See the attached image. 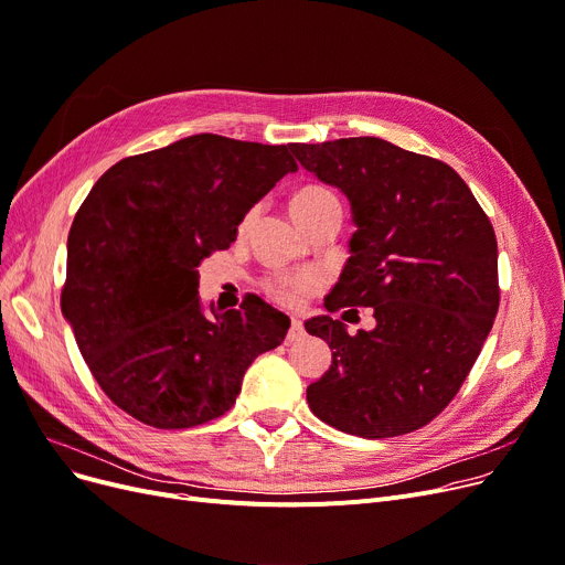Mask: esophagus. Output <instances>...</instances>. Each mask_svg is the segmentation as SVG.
Segmentation results:
<instances>
[{
    "mask_svg": "<svg viewBox=\"0 0 565 565\" xmlns=\"http://www.w3.org/2000/svg\"><path fill=\"white\" fill-rule=\"evenodd\" d=\"M305 337V326H302V321L300 318H292L290 321V330H288V341H300Z\"/></svg>",
    "mask_w": 565,
    "mask_h": 565,
    "instance_id": "esophagus-1",
    "label": "esophagus"
}]
</instances>
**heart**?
Returning a JSON list of instances; mask_svg holds the SVG:
<instances>
[{
  "label": "heart",
  "mask_w": 565,
  "mask_h": 565,
  "mask_svg": "<svg viewBox=\"0 0 565 565\" xmlns=\"http://www.w3.org/2000/svg\"><path fill=\"white\" fill-rule=\"evenodd\" d=\"M330 203H339L334 199V193L328 191L326 186H318V184H309V186H302L300 191L292 193L290 199V212L292 216L298 218H305L309 216L311 212L321 210ZM318 284H321V279H318V275L313 273H300V275H275L273 279H267L265 286L267 290L273 292V296L286 305H296L305 292H311L313 288H318Z\"/></svg>",
  "instance_id": "b5f03b06"
}]
</instances>
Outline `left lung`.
I'll list each match as a JSON object with an SVG mask.
<instances>
[{
  "mask_svg": "<svg viewBox=\"0 0 565 565\" xmlns=\"http://www.w3.org/2000/svg\"><path fill=\"white\" fill-rule=\"evenodd\" d=\"M353 212L351 258L330 313L372 307L376 328L349 334L332 316L305 323L328 341L330 370L307 387L316 418L362 438L425 427L469 376L499 311L497 235L455 170L381 138L292 142Z\"/></svg>",
  "mask_w": 565,
  "mask_h": 565,
  "instance_id": "8db88e82",
  "label": "left lung"
}]
</instances>
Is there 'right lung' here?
<instances>
[{
  "instance_id": "add662e5",
  "label": "right lung",
  "mask_w": 565,
  "mask_h": 565,
  "mask_svg": "<svg viewBox=\"0 0 565 565\" xmlns=\"http://www.w3.org/2000/svg\"><path fill=\"white\" fill-rule=\"evenodd\" d=\"M290 145L214 134L117 161L87 193L66 242L62 313L108 399L157 429L224 415L244 372L284 341L288 316L260 298L210 311L199 267L298 163Z\"/></svg>"
}]
</instances>
